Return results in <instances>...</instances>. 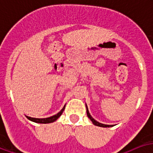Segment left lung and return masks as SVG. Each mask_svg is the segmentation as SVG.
I'll return each instance as SVG.
<instances>
[{
  "instance_id": "1",
  "label": "left lung",
  "mask_w": 153,
  "mask_h": 153,
  "mask_svg": "<svg viewBox=\"0 0 153 153\" xmlns=\"http://www.w3.org/2000/svg\"><path fill=\"white\" fill-rule=\"evenodd\" d=\"M85 106H86V112H87V116H88V118H89L90 120L92 121V123H94L95 126H97V127H112V125H106V124H103V123H101L99 122L96 121L95 119L90 115V114L89 112V110H88V107H87V105L85 104Z\"/></svg>"
}]
</instances>
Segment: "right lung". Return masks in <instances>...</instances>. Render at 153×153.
I'll return each mask as SVG.
<instances>
[{
    "label": "right lung",
    "instance_id": "1",
    "mask_svg": "<svg viewBox=\"0 0 153 153\" xmlns=\"http://www.w3.org/2000/svg\"><path fill=\"white\" fill-rule=\"evenodd\" d=\"M65 105H64V107L62 109L61 111H59V113H57L56 114L53 116H51V117H48V118H45V119H36V118H31V117H29V116H26V118L30 120L32 122H34V123H53L56 120L59 119L60 115L62 114V113L64 112V109H65Z\"/></svg>",
    "mask_w": 153,
    "mask_h": 153
}]
</instances>
